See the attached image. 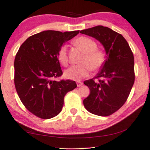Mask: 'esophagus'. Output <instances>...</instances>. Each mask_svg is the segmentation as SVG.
Segmentation results:
<instances>
[{
  "instance_id": "esophagus-1",
  "label": "esophagus",
  "mask_w": 150,
  "mask_h": 150,
  "mask_svg": "<svg viewBox=\"0 0 150 150\" xmlns=\"http://www.w3.org/2000/svg\"><path fill=\"white\" fill-rule=\"evenodd\" d=\"M77 83V87H80V86H81L82 85H83V83L82 82H81V81H77L76 82Z\"/></svg>"
}]
</instances>
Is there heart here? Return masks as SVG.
I'll return each instance as SVG.
<instances>
[{
  "instance_id": "heart-1",
  "label": "heart",
  "mask_w": 150,
  "mask_h": 150,
  "mask_svg": "<svg viewBox=\"0 0 150 150\" xmlns=\"http://www.w3.org/2000/svg\"><path fill=\"white\" fill-rule=\"evenodd\" d=\"M74 44L79 47L84 55L81 59V63L71 66L64 71V77L69 79L79 81L86 77L91 69L97 70L103 65L105 61L104 52L101 49L97 48V44L94 40L88 37L81 36L74 40ZM58 60L62 65L68 64V54L67 47L62 46L59 49L57 54Z\"/></svg>"
}]
</instances>
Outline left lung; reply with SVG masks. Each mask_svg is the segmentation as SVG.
Masks as SVG:
<instances>
[{"label": "left lung", "mask_w": 150, "mask_h": 150, "mask_svg": "<svg viewBox=\"0 0 150 150\" xmlns=\"http://www.w3.org/2000/svg\"><path fill=\"white\" fill-rule=\"evenodd\" d=\"M80 33L98 40L106 51V60L95 77L98 81H84L90 94L83 104L89 112L107 117L123 106L131 92L135 81L133 54L124 37L107 27L98 25Z\"/></svg>", "instance_id": "8db88e82"}]
</instances>
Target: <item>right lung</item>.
Wrapping results in <instances>:
<instances>
[{"instance_id": "right-lung-1", "label": "right lung", "mask_w": 150, "mask_h": 150, "mask_svg": "<svg viewBox=\"0 0 150 150\" xmlns=\"http://www.w3.org/2000/svg\"><path fill=\"white\" fill-rule=\"evenodd\" d=\"M79 32L48 30L29 37L15 56L14 83L17 94L28 110L48 119L59 115L67 93L77 88L72 80L54 81L62 75L57 54L63 43Z\"/></svg>"}]
</instances>
